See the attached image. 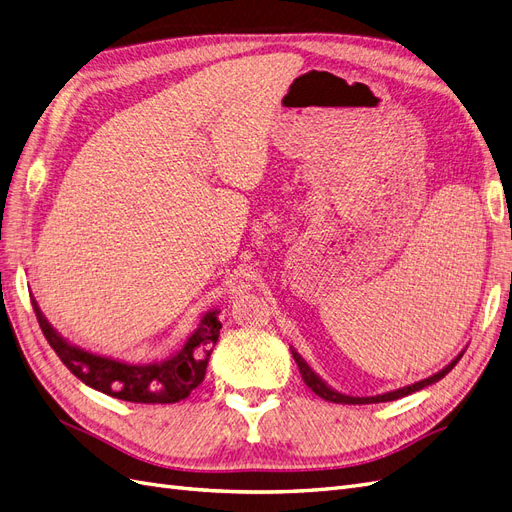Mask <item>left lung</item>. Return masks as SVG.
<instances>
[{
	"mask_svg": "<svg viewBox=\"0 0 512 512\" xmlns=\"http://www.w3.org/2000/svg\"><path fill=\"white\" fill-rule=\"evenodd\" d=\"M292 350V359H294V363H297V367H299V371H301V378H303V382L309 386V389H312L318 397H322V399H327V401H333V404H348V406H363V404H382V401H395V399H401V397H406V395H412V393H416V391H421V389H425V386H429V384H436L438 380H442L448 371H451L457 363H459V359L463 356V352H459L455 359L448 363L444 369H440L438 374H433V376H429V378H425V380H421V382H414V384H408V386H401V389H395V391H389V393H382V395H371V397H352V395H346V393H339V391H335L333 386H329L327 382H324L316 371L307 365V361L303 359V356L294 350V348H290Z\"/></svg>",
	"mask_w": 512,
	"mask_h": 512,
	"instance_id": "8db88e82",
	"label": "left lung"
}]
</instances>
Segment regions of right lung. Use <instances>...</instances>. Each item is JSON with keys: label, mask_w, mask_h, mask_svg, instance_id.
<instances>
[{"label": "right lung", "mask_w": 512, "mask_h": 512, "mask_svg": "<svg viewBox=\"0 0 512 512\" xmlns=\"http://www.w3.org/2000/svg\"><path fill=\"white\" fill-rule=\"evenodd\" d=\"M32 305L46 342L76 378L91 389L132 404H175L188 397L205 380L209 356L222 329L218 309H209L177 352L153 363H126L70 344L46 320L36 299Z\"/></svg>", "instance_id": "right-lung-1"}]
</instances>
